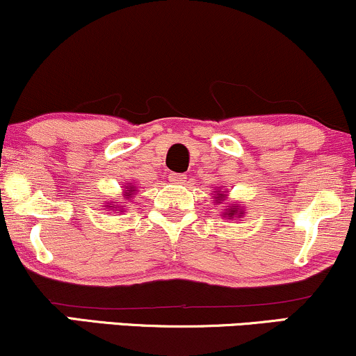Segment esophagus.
I'll return each instance as SVG.
<instances>
[{
	"label": "esophagus",
	"instance_id": "1",
	"mask_svg": "<svg viewBox=\"0 0 356 356\" xmlns=\"http://www.w3.org/2000/svg\"><path fill=\"white\" fill-rule=\"evenodd\" d=\"M186 174H179V172H172L169 175V181L172 184H184L186 182Z\"/></svg>",
	"mask_w": 356,
	"mask_h": 356
}]
</instances>
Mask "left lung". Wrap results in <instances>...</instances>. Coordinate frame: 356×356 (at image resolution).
Masks as SVG:
<instances>
[{
    "label": "left lung",
    "mask_w": 356,
    "mask_h": 356,
    "mask_svg": "<svg viewBox=\"0 0 356 356\" xmlns=\"http://www.w3.org/2000/svg\"><path fill=\"white\" fill-rule=\"evenodd\" d=\"M220 197H222V195H220ZM232 214H234V211H229V214H227V216H229V218H232Z\"/></svg>",
    "instance_id": "obj_1"
}]
</instances>
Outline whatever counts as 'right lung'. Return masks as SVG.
<instances>
[{
	"instance_id": "add662e5",
	"label": "right lung",
	"mask_w": 356,
	"mask_h": 356,
	"mask_svg": "<svg viewBox=\"0 0 356 356\" xmlns=\"http://www.w3.org/2000/svg\"><path fill=\"white\" fill-rule=\"evenodd\" d=\"M130 192H132V191H130ZM127 195H130V194H127ZM110 207H112V206H110Z\"/></svg>"
}]
</instances>
